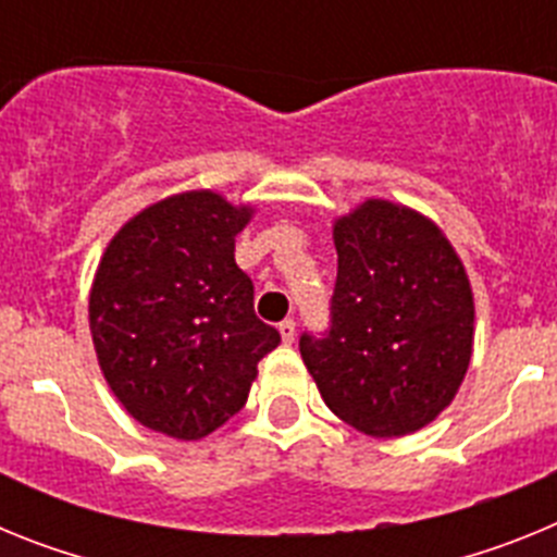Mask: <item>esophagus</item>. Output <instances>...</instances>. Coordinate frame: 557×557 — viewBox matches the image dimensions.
Segmentation results:
<instances>
[{
  "mask_svg": "<svg viewBox=\"0 0 557 557\" xmlns=\"http://www.w3.org/2000/svg\"><path fill=\"white\" fill-rule=\"evenodd\" d=\"M278 332H282L284 343H293V339H295V321H289V318H287V321H282V323H278Z\"/></svg>",
  "mask_w": 557,
  "mask_h": 557,
  "instance_id": "1",
  "label": "esophagus"
}]
</instances>
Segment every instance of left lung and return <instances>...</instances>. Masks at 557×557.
<instances>
[{"instance_id": "1", "label": "left lung", "mask_w": 557, "mask_h": 557, "mask_svg": "<svg viewBox=\"0 0 557 557\" xmlns=\"http://www.w3.org/2000/svg\"><path fill=\"white\" fill-rule=\"evenodd\" d=\"M332 332L301 337L323 401L371 437L432 424L474 351V293L446 234L421 211L368 198L334 220Z\"/></svg>"}]
</instances>
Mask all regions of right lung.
Here are the masks:
<instances>
[{"instance_id":"add662e5","label":"right lung","mask_w":557,"mask_h":557,"mask_svg":"<svg viewBox=\"0 0 557 557\" xmlns=\"http://www.w3.org/2000/svg\"><path fill=\"white\" fill-rule=\"evenodd\" d=\"M250 203L191 189L147 206L111 236L88 293L108 387L141 426L200 441L243 410L256 366L282 337L253 312L234 262Z\"/></svg>"}]
</instances>
